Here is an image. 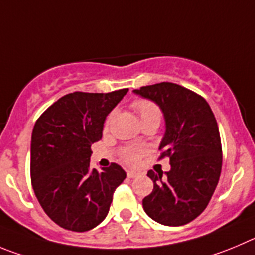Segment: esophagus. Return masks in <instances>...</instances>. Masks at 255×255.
I'll return each mask as SVG.
<instances>
[{
  "label": "esophagus",
  "instance_id": "esophagus-1",
  "mask_svg": "<svg viewBox=\"0 0 255 255\" xmlns=\"http://www.w3.org/2000/svg\"><path fill=\"white\" fill-rule=\"evenodd\" d=\"M139 172H135V171H127V177L128 178H135L138 177Z\"/></svg>",
  "mask_w": 255,
  "mask_h": 255
}]
</instances>
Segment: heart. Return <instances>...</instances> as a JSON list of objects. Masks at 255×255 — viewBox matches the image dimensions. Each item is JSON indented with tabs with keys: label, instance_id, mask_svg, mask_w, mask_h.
I'll return each instance as SVG.
<instances>
[{
	"label": "heart",
	"instance_id": "b5f03b06",
	"mask_svg": "<svg viewBox=\"0 0 255 255\" xmlns=\"http://www.w3.org/2000/svg\"><path fill=\"white\" fill-rule=\"evenodd\" d=\"M132 107L138 113L142 125H146V123L149 122H154L160 125L161 118H162V112H161V109L158 108V106L156 103H153L152 101H148V99L139 98L133 102ZM112 118H113V113L109 114L108 118H107L106 128L109 127V125L112 122ZM146 153V147L126 146L123 148H121L120 157L121 160L127 163V165H137L139 162V160L142 158V156H144Z\"/></svg>",
	"mask_w": 255,
	"mask_h": 255
}]
</instances>
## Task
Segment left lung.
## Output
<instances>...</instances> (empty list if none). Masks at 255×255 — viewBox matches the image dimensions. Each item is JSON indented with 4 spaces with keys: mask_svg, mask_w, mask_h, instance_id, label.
<instances>
[{
    "mask_svg": "<svg viewBox=\"0 0 255 255\" xmlns=\"http://www.w3.org/2000/svg\"><path fill=\"white\" fill-rule=\"evenodd\" d=\"M158 104L166 121L161 156L171 170H149L153 190L142 201L147 215L168 227L185 225L205 210L221 172L223 151L215 116L197 93L162 82L133 90Z\"/></svg>",
    "mask_w": 255,
    "mask_h": 255,
    "instance_id": "1",
    "label": "left lung"
}]
</instances>
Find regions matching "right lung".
I'll return each instance as SVG.
<instances>
[{"mask_svg": "<svg viewBox=\"0 0 255 255\" xmlns=\"http://www.w3.org/2000/svg\"><path fill=\"white\" fill-rule=\"evenodd\" d=\"M74 92L51 104L31 135V184L40 205L59 227L87 232L101 224L126 178L120 165L90 167V146L102 138L104 121L127 94Z\"/></svg>", "mask_w": 255, "mask_h": 255, "instance_id": "obj_1", "label": "right lung"}]
</instances>
